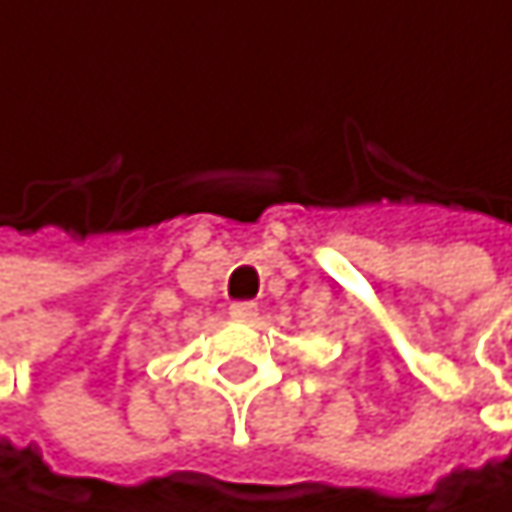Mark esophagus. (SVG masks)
I'll use <instances>...</instances> for the list:
<instances>
[{"label": "esophagus", "instance_id": "esophagus-1", "mask_svg": "<svg viewBox=\"0 0 512 512\" xmlns=\"http://www.w3.org/2000/svg\"><path fill=\"white\" fill-rule=\"evenodd\" d=\"M229 316H232V319H238V322H250V319H256V316H259V310H256V304H253V301H235V304L229 307Z\"/></svg>", "mask_w": 512, "mask_h": 512}]
</instances>
